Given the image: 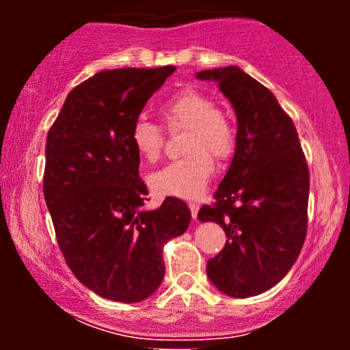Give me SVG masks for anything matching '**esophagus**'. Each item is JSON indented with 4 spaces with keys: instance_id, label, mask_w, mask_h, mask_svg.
Masks as SVG:
<instances>
[{
    "instance_id": "1",
    "label": "esophagus",
    "mask_w": 350,
    "mask_h": 350,
    "mask_svg": "<svg viewBox=\"0 0 350 350\" xmlns=\"http://www.w3.org/2000/svg\"><path fill=\"white\" fill-rule=\"evenodd\" d=\"M189 208H191V214H192V219L198 222V212H199V204L196 202H189Z\"/></svg>"
}]
</instances>
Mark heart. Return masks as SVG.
<instances>
[{"label":"heart","instance_id":"obj_1","mask_svg":"<svg viewBox=\"0 0 350 350\" xmlns=\"http://www.w3.org/2000/svg\"><path fill=\"white\" fill-rule=\"evenodd\" d=\"M159 115L170 128H186L184 158L176 159L151 176L156 194L196 199L206 191L215 164L230 158L235 150L237 130L226 111L217 108L214 98L198 88H184L159 107ZM130 143L144 161H158L163 150V130L146 118L131 124Z\"/></svg>","mask_w":350,"mask_h":350}]
</instances>
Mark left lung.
<instances>
[{"label":"left lung","mask_w":350,"mask_h":350,"mask_svg":"<svg viewBox=\"0 0 350 350\" xmlns=\"http://www.w3.org/2000/svg\"><path fill=\"white\" fill-rule=\"evenodd\" d=\"M214 80L237 115L235 154L199 220L219 224L227 242L207 262L214 286L250 298L284 278L308 230L309 171L298 131L275 95L237 66L198 72Z\"/></svg>","instance_id":"obj_1"}]
</instances>
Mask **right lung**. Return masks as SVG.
<instances>
[{
	"label": "right lung",
	"mask_w": 350,
	"mask_h": 350,
	"mask_svg": "<svg viewBox=\"0 0 350 350\" xmlns=\"http://www.w3.org/2000/svg\"><path fill=\"white\" fill-rule=\"evenodd\" d=\"M176 67L103 70L67 95L46 142L44 199L66 263L88 290L138 303L164 278L163 248L191 222L184 200L144 208L131 124ZM150 200V199H148Z\"/></svg>",
	"instance_id": "obj_1"
}]
</instances>
